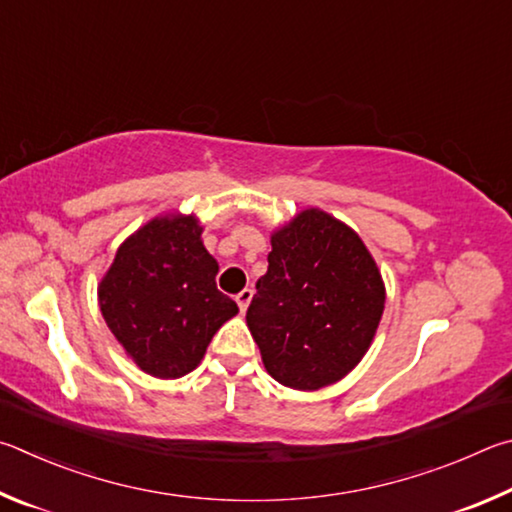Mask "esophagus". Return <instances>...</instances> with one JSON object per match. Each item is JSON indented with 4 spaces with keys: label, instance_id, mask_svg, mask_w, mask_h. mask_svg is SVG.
<instances>
[{
    "label": "esophagus",
    "instance_id": "1",
    "mask_svg": "<svg viewBox=\"0 0 512 512\" xmlns=\"http://www.w3.org/2000/svg\"><path fill=\"white\" fill-rule=\"evenodd\" d=\"M251 297H254V290H249V288H245V290H240V292L236 294V303H238V308H240V312H245V310H247V306H249V301H251Z\"/></svg>",
    "mask_w": 512,
    "mask_h": 512
}]
</instances>
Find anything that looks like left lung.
<instances>
[{"instance_id": "8db88e82", "label": "left lung", "mask_w": 512, "mask_h": 512, "mask_svg": "<svg viewBox=\"0 0 512 512\" xmlns=\"http://www.w3.org/2000/svg\"><path fill=\"white\" fill-rule=\"evenodd\" d=\"M382 310V276L360 236L310 209L272 236L247 326L276 382L315 391L362 360Z\"/></svg>"}]
</instances>
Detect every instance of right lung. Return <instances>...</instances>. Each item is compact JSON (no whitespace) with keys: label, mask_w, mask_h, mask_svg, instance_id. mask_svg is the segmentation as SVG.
Returning a JSON list of instances; mask_svg holds the SVG:
<instances>
[{"label":"right lung","mask_w":512,"mask_h":512,"mask_svg":"<svg viewBox=\"0 0 512 512\" xmlns=\"http://www.w3.org/2000/svg\"><path fill=\"white\" fill-rule=\"evenodd\" d=\"M193 215L157 218L116 251L98 288L114 337L143 371L179 378L193 371L236 301L215 285L218 263Z\"/></svg>","instance_id":"add662e5"}]
</instances>
